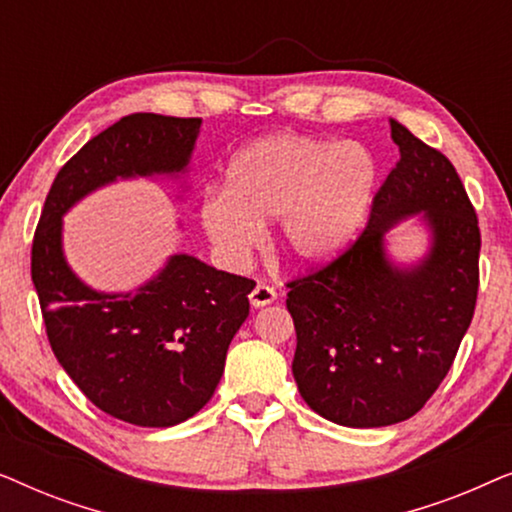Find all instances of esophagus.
<instances>
[{
    "mask_svg": "<svg viewBox=\"0 0 512 512\" xmlns=\"http://www.w3.org/2000/svg\"><path fill=\"white\" fill-rule=\"evenodd\" d=\"M249 300H251V305H254V307H265V305L275 303V300H277V291L272 289V286L261 282V284H256L254 291L249 293Z\"/></svg>",
    "mask_w": 512,
    "mask_h": 512,
    "instance_id": "obj_1",
    "label": "esophagus"
}]
</instances>
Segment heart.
I'll return each mask as SVG.
<instances>
[{"label": "heart", "mask_w": 512, "mask_h": 512, "mask_svg": "<svg viewBox=\"0 0 512 512\" xmlns=\"http://www.w3.org/2000/svg\"><path fill=\"white\" fill-rule=\"evenodd\" d=\"M377 163L359 142L279 132L235 151L223 191H209L200 223L221 256L240 263L261 240V223L277 219L286 254L324 263L349 244L366 219Z\"/></svg>", "instance_id": "1"}]
</instances>
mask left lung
Instances as JSON below:
<instances>
[{
  "mask_svg": "<svg viewBox=\"0 0 512 512\" xmlns=\"http://www.w3.org/2000/svg\"><path fill=\"white\" fill-rule=\"evenodd\" d=\"M391 139L401 160L375 193L366 230L331 263L286 284L300 396L354 429L398 424L424 408L450 373L478 300V214L457 170L398 121ZM417 213L432 247L401 269L383 251V233Z\"/></svg>",
  "mask_w": 512,
  "mask_h": 512,
  "instance_id": "8db88e82",
  "label": "left lung"
}]
</instances>
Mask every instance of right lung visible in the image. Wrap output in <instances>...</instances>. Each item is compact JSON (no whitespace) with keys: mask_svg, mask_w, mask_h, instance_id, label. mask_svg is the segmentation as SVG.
Instances as JSON below:
<instances>
[{"mask_svg":"<svg viewBox=\"0 0 512 512\" xmlns=\"http://www.w3.org/2000/svg\"><path fill=\"white\" fill-rule=\"evenodd\" d=\"M202 118L130 114L62 165L32 242V282L60 366L93 405L135 426H174L214 396L254 279L172 256L135 293H100L69 270L62 214L118 177L179 174Z\"/></svg>","mask_w":512,"mask_h":512,"instance_id":"add662e5","label":"right lung"}]
</instances>
